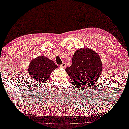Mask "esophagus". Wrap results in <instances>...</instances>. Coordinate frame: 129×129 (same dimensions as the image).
I'll use <instances>...</instances> for the list:
<instances>
[{
	"mask_svg": "<svg viewBox=\"0 0 129 129\" xmlns=\"http://www.w3.org/2000/svg\"><path fill=\"white\" fill-rule=\"evenodd\" d=\"M59 67H60V68H65L66 67V64L65 63H62V64L60 65Z\"/></svg>",
	"mask_w": 129,
	"mask_h": 129,
	"instance_id": "34e87169",
	"label": "esophagus"
}]
</instances>
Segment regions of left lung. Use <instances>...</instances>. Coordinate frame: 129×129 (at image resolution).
Masks as SVG:
<instances>
[{"label": "left lung", "mask_w": 129, "mask_h": 129, "mask_svg": "<svg viewBox=\"0 0 129 129\" xmlns=\"http://www.w3.org/2000/svg\"><path fill=\"white\" fill-rule=\"evenodd\" d=\"M100 57L89 48H82L75 52L72 65L66 68L77 90L88 89L94 85L102 72Z\"/></svg>", "instance_id": "left-lung-1"}]
</instances>
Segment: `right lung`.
I'll return each mask as SVG.
<instances>
[{
	"mask_svg": "<svg viewBox=\"0 0 129 129\" xmlns=\"http://www.w3.org/2000/svg\"><path fill=\"white\" fill-rule=\"evenodd\" d=\"M57 67L52 60L45 56H40L31 61L28 73L31 77L39 84L46 81L52 71Z\"/></svg>",
	"mask_w": 129,
	"mask_h": 129,
	"instance_id": "obj_1",
	"label": "right lung"
}]
</instances>
